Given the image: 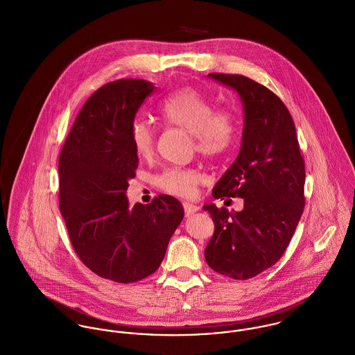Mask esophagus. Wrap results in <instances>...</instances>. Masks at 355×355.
Instances as JSON below:
<instances>
[{
	"label": "esophagus",
	"instance_id": "esophagus-1",
	"mask_svg": "<svg viewBox=\"0 0 355 355\" xmlns=\"http://www.w3.org/2000/svg\"><path fill=\"white\" fill-rule=\"evenodd\" d=\"M183 209H184L186 217H190V216H193L194 213H197L200 210V206H197L194 203L184 202L183 203Z\"/></svg>",
	"mask_w": 355,
	"mask_h": 355
}]
</instances>
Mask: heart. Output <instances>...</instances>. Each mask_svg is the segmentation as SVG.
Segmentation results:
<instances>
[{
  "instance_id": "heart-1",
  "label": "heart",
  "mask_w": 355,
  "mask_h": 355,
  "mask_svg": "<svg viewBox=\"0 0 355 355\" xmlns=\"http://www.w3.org/2000/svg\"><path fill=\"white\" fill-rule=\"evenodd\" d=\"M214 102L194 87H183L172 93L159 106V114L169 125L193 134L196 148L205 157L225 155L239 135V119L232 109L214 110ZM135 153L142 158L152 157L157 130L150 120L138 117L131 127ZM203 175L193 168H168L157 176V184L164 191L179 196H194Z\"/></svg>"
}]
</instances>
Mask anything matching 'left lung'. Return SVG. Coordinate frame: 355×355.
Here are the masks:
<instances>
[{
    "label": "left lung",
    "mask_w": 355,
    "mask_h": 355,
    "mask_svg": "<svg viewBox=\"0 0 355 355\" xmlns=\"http://www.w3.org/2000/svg\"><path fill=\"white\" fill-rule=\"evenodd\" d=\"M235 90L243 103L241 150L216 183L213 198H243L241 211L207 203L214 234L205 249L220 275L246 280L275 265L286 252L304 206V161L294 120L283 101L242 75L209 73Z\"/></svg>",
    "instance_id": "1"
}]
</instances>
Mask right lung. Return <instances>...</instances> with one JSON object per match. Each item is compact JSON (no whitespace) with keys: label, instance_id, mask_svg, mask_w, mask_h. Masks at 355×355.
Segmentation results:
<instances>
[{"label":"right lung","instance_id":"1","mask_svg":"<svg viewBox=\"0 0 355 355\" xmlns=\"http://www.w3.org/2000/svg\"><path fill=\"white\" fill-rule=\"evenodd\" d=\"M154 89L142 79L102 86L80 109L58 159L60 211L75 252L98 276L124 284L158 269L184 216L171 196L134 207L125 196L139 162L131 127Z\"/></svg>","mask_w":355,"mask_h":355}]
</instances>
